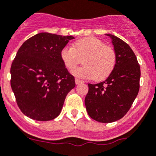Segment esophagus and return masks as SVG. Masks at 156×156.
<instances>
[{"mask_svg":"<svg viewBox=\"0 0 156 156\" xmlns=\"http://www.w3.org/2000/svg\"><path fill=\"white\" fill-rule=\"evenodd\" d=\"M75 83H76V84L77 85V84H80V83H83V81L81 80H80V79H77V78H76Z\"/></svg>","mask_w":156,"mask_h":156,"instance_id":"1","label":"esophagus"}]
</instances>
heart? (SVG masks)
<instances>
[{
	"label": "heart",
	"instance_id": "b5f03b06",
	"mask_svg": "<svg viewBox=\"0 0 156 156\" xmlns=\"http://www.w3.org/2000/svg\"><path fill=\"white\" fill-rule=\"evenodd\" d=\"M60 57L68 69H73L83 58L84 66L74 69L73 75L98 81L111 75L117 62L115 50L96 37L81 38L74 42L73 47L66 45L61 49Z\"/></svg>",
	"mask_w": 156,
	"mask_h": 156
}]
</instances>
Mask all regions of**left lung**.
Wrapping results in <instances>:
<instances>
[{
    "label": "left lung",
    "instance_id": "left-lung-1",
    "mask_svg": "<svg viewBox=\"0 0 156 156\" xmlns=\"http://www.w3.org/2000/svg\"><path fill=\"white\" fill-rule=\"evenodd\" d=\"M107 35L116 52V65L106 80L88 83L85 98L89 116L102 123L114 122L127 114L138 94L141 76L140 66L131 47L115 35Z\"/></svg>",
    "mask_w": 156,
    "mask_h": 156
}]
</instances>
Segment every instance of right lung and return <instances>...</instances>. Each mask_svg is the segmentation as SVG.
I'll use <instances>...</instances> for the list:
<instances>
[{
    "instance_id": "add662e5",
    "label": "right lung",
    "mask_w": 156,
    "mask_h": 156,
    "mask_svg": "<svg viewBox=\"0 0 156 156\" xmlns=\"http://www.w3.org/2000/svg\"><path fill=\"white\" fill-rule=\"evenodd\" d=\"M73 38L42 32L18 49L11 66V86L18 108L28 118L46 121L60 114L67 94L76 86L60 52Z\"/></svg>"
}]
</instances>
